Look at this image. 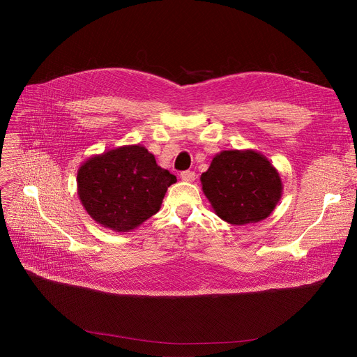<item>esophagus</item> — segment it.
Masks as SVG:
<instances>
[{
  "label": "esophagus",
  "instance_id": "34e87169",
  "mask_svg": "<svg viewBox=\"0 0 357 357\" xmlns=\"http://www.w3.org/2000/svg\"><path fill=\"white\" fill-rule=\"evenodd\" d=\"M195 178H197V175H195V172H192V171H183V172L181 174V179H182L183 182H194Z\"/></svg>",
  "mask_w": 357,
  "mask_h": 357
}]
</instances>
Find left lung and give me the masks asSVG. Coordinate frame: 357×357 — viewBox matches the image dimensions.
<instances>
[{
    "instance_id": "left-lung-1",
    "label": "left lung",
    "mask_w": 357,
    "mask_h": 357,
    "mask_svg": "<svg viewBox=\"0 0 357 357\" xmlns=\"http://www.w3.org/2000/svg\"><path fill=\"white\" fill-rule=\"evenodd\" d=\"M201 185L214 213L233 226L268 218L284 192L278 169L252 149L217 153Z\"/></svg>"
}]
</instances>
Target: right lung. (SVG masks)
Returning <instances> with one entry per match:
<instances>
[{
	"instance_id": "1",
	"label": "right lung",
	"mask_w": 357,
	"mask_h": 357,
	"mask_svg": "<svg viewBox=\"0 0 357 357\" xmlns=\"http://www.w3.org/2000/svg\"><path fill=\"white\" fill-rule=\"evenodd\" d=\"M176 176L142 144H126L86 159L78 169V197L101 227L127 233L155 215Z\"/></svg>"
}]
</instances>
